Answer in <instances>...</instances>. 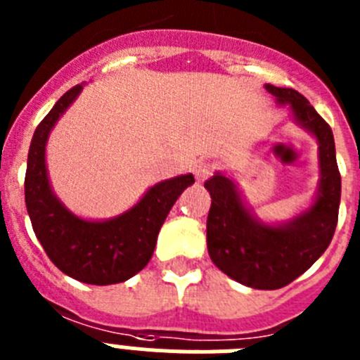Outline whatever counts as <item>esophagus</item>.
I'll return each mask as SVG.
<instances>
[{
  "label": "esophagus",
  "mask_w": 360,
  "mask_h": 360,
  "mask_svg": "<svg viewBox=\"0 0 360 360\" xmlns=\"http://www.w3.org/2000/svg\"><path fill=\"white\" fill-rule=\"evenodd\" d=\"M212 173H214V165L209 164V162H200L195 167V176L200 182H202V180H207Z\"/></svg>",
  "instance_id": "esophagus-1"
}]
</instances>
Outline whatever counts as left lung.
Masks as SVG:
<instances>
[{"label":"left lung","instance_id":"obj_1","mask_svg":"<svg viewBox=\"0 0 360 360\" xmlns=\"http://www.w3.org/2000/svg\"><path fill=\"white\" fill-rule=\"evenodd\" d=\"M279 104H290L294 117L319 141L321 184L316 203L294 221L279 227L263 225L241 203L236 186L216 173L205 187L211 193L207 249L212 263L229 278L259 290H276L307 272L328 249L339 218L341 173L328 122L308 98L292 88L265 84Z\"/></svg>","mask_w":360,"mask_h":360}]
</instances>
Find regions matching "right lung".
Listing matches in <instances>:
<instances>
[{
	"label": "right lung",
	"mask_w": 360,
	"mask_h": 360,
	"mask_svg": "<svg viewBox=\"0 0 360 360\" xmlns=\"http://www.w3.org/2000/svg\"><path fill=\"white\" fill-rule=\"evenodd\" d=\"M81 90L77 84L66 91L34 131L25 202L32 229L57 269L88 285H113L133 278L148 265L164 219L184 189L195 184V176L182 174L153 186L135 207L108 221H86L66 211L50 189L44 146L53 124Z\"/></svg>",
	"instance_id": "1"
}]
</instances>
